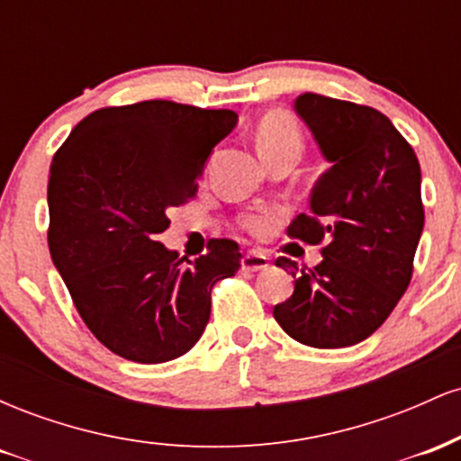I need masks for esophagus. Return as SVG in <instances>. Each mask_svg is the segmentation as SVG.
<instances>
[{
  "mask_svg": "<svg viewBox=\"0 0 461 461\" xmlns=\"http://www.w3.org/2000/svg\"><path fill=\"white\" fill-rule=\"evenodd\" d=\"M268 268V258L264 256L262 251H249L245 258H242V271H267Z\"/></svg>",
  "mask_w": 461,
  "mask_h": 461,
  "instance_id": "esophagus-1",
  "label": "esophagus"
}]
</instances>
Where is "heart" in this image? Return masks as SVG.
<instances>
[{"instance_id":"obj_1","label":"heart","mask_w":461,"mask_h":461,"mask_svg":"<svg viewBox=\"0 0 461 461\" xmlns=\"http://www.w3.org/2000/svg\"><path fill=\"white\" fill-rule=\"evenodd\" d=\"M256 142L262 158H271L284 151H299L301 134L297 123H294L288 114L271 113L258 123ZM273 223L275 216L268 212L251 214L242 221V225H245L249 231H253V234H267V231H271Z\"/></svg>"}]
</instances>
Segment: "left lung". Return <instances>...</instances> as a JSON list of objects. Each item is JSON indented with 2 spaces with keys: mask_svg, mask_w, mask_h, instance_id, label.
<instances>
[{
  "mask_svg": "<svg viewBox=\"0 0 461 461\" xmlns=\"http://www.w3.org/2000/svg\"><path fill=\"white\" fill-rule=\"evenodd\" d=\"M294 113L331 167L288 234L327 247L310 273L277 258L294 293L273 316L301 345L351 347L384 325L410 285L425 225L420 164L393 121L368 105L303 93Z\"/></svg>",
  "mask_w": 461,
  "mask_h": 461,
  "instance_id": "left-lung-1",
  "label": "left lung"
}]
</instances>
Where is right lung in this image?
I'll list each match as a JSON object with an SVG mask.
<instances>
[{"instance_id":"obj_1","label":"right lung","mask_w":461,"mask_h":461,"mask_svg":"<svg viewBox=\"0 0 461 461\" xmlns=\"http://www.w3.org/2000/svg\"><path fill=\"white\" fill-rule=\"evenodd\" d=\"M236 123L231 110L162 99L102 108L51 160V262L82 321L116 356L140 364L184 356L208 325L212 285L240 268L234 240H210L197 260L158 242L167 212L193 197Z\"/></svg>"}]
</instances>
